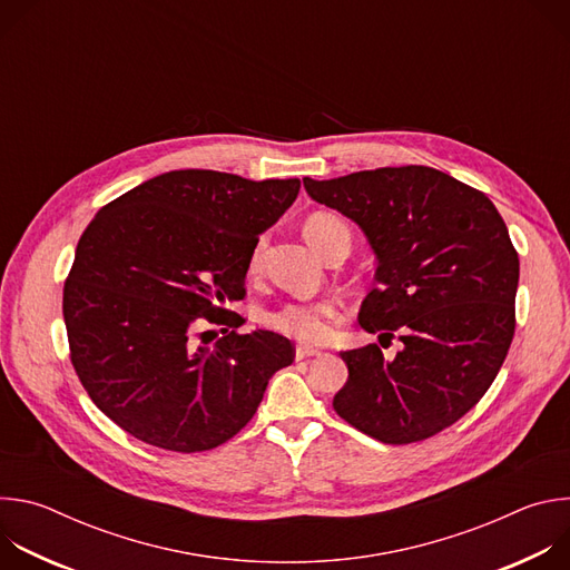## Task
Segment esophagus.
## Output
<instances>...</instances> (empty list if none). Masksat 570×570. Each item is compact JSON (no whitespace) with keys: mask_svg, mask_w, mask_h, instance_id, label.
Masks as SVG:
<instances>
[{"mask_svg":"<svg viewBox=\"0 0 570 570\" xmlns=\"http://www.w3.org/2000/svg\"><path fill=\"white\" fill-rule=\"evenodd\" d=\"M313 356H320V352L313 350V347H297V352H295V358H297V361L313 358Z\"/></svg>","mask_w":570,"mask_h":570,"instance_id":"obj_1","label":"esophagus"}]
</instances>
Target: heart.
I'll return each mask as SVG.
<instances>
[{
  "label": "heart",
  "mask_w": 570,
  "mask_h": 570,
  "mask_svg": "<svg viewBox=\"0 0 570 570\" xmlns=\"http://www.w3.org/2000/svg\"><path fill=\"white\" fill-rule=\"evenodd\" d=\"M350 236L347 225L332 214H313L304 223V236L311 246L322 255L336 236ZM352 238V236H350ZM259 262V248L253 253V268ZM341 320V308L336 302H286L264 315L268 330L293 338L302 345H320L334 332V324Z\"/></svg>",
  "instance_id": "heart-1"
}]
</instances>
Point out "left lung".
Returning a JSON list of instances; mask_svg holds the SVG:
<instances>
[{
  "label": "left lung",
  "instance_id": "1",
  "mask_svg": "<svg viewBox=\"0 0 570 570\" xmlns=\"http://www.w3.org/2000/svg\"><path fill=\"white\" fill-rule=\"evenodd\" d=\"M308 196L352 218L379 259L358 322L403 343L343 352L334 411L383 444H413L466 415L494 383L517 327L519 255L482 191L431 167L304 178Z\"/></svg>",
  "mask_w": 570,
  "mask_h": 570
}]
</instances>
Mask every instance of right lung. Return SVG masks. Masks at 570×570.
Masks as SVG:
<instances>
[{
    "label": "right lung",
    "mask_w": 570,
    "mask_h": 570,
    "mask_svg": "<svg viewBox=\"0 0 570 570\" xmlns=\"http://www.w3.org/2000/svg\"><path fill=\"white\" fill-rule=\"evenodd\" d=\"M297 191V178L185 169L146 180L90 220L62 291L69 358L128 435L176 453L216 449L293 363L288 338L238 334L246 320L223 304L246 297L259 234ZM207 323H220L224 338L198 348Z\"/></svg>",
    "instance_id": "right-lung-1"
}]
</instances>
